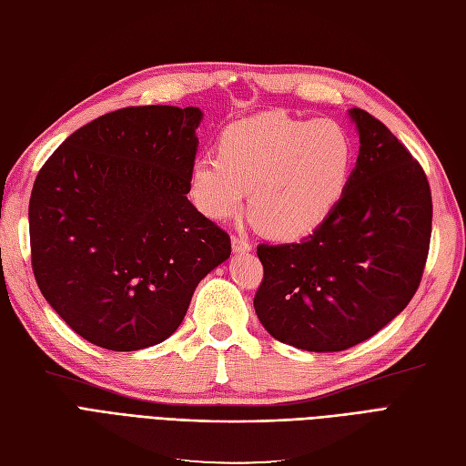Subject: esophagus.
I'll use <instances>...</instances> for the list:
<instances>
[{
	"instance_id": "34e87169",
	"label": "esophagus",
	"mask_w": 466,
	"mask_h": 466,
	"mask_svg": "<svg viewBox=\"0 0 466 466\" xmlns=\"http://www.w3.org/2000/svg\"><path fill=\"white\" fill-rule=\"evenodd\" d=\"M232 249L236 253H248L251 249V244L242 236H232Z\"/></svg>"
}]
</instances>
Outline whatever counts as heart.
<instances>
[{
    "label": "heart",
    "mask_w": 466,
    "mask_h": 466,
    "mask_svg": "<svg viewBox=\"0 0 466 466\" xmlns=\"http://www.w3.org/2000/svg\"><path fill=\"white\" fill-rule=\"evenodd\" d=\"M350 158L347 133L331 119L258 114L220 133L218 157L193 160L189 199L207 218L227 220L242 211L249 189L251 215L268 236L302 238L339 203Z\"/></svg>",
    "instance_id": "1"
}]
</instances>
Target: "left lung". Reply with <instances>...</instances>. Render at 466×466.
<instances>
[{
    "mask_svg": "<svg viewBox=\"0 0 466 466\" xmlns=\"http://www.w3.org/2000/svg\"><path fill=\"white\" fill-rule=\"evenodd\" d=\"M356 167L339 203L299 244L258 246L255 313L267 333L309 352L373 337L409 306L430 249L431 193L409 148L352 108Z\"/></svg>",
    "mask_w": 466,
    "mask_h": 466,
    "instance_id": "left-lung-1",
    "label": "left lung"
}]
</instances>
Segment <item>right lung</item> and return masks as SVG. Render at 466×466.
<instances>
[{"label":"right lung","instance_id":"right-lung-1","mask_svg":"<svg viewBox=\"0 0 466 466\" xmlns=\"http://www.w3.org/2000/svg\"><path fill=\"white\" fill-rule=\"evenodd\" d=\"M199 108L104 114L56 148L28 203L38 289L75 333L131 352L167 340L230 236L187 199Z\"/></svg>","mask_w":466,"mask_h":466}]
</instances>
